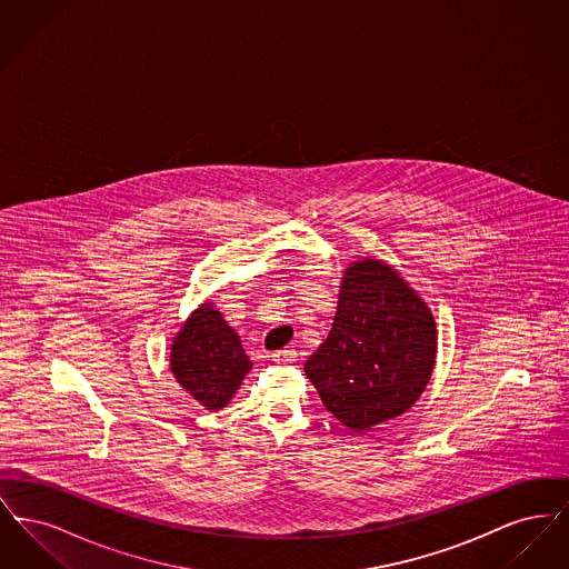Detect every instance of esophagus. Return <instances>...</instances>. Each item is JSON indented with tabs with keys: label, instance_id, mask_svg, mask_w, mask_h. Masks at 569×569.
<instances>
[{
	"label": "esophagus",
	"instance_id": "esophagus-1",
	"mask_svg": "<svg viewBox=\"0 0 569 569\" xmlns=\"http://www.w3.org/2000/svg\"><path fill=\"white\" fill-rule=\"evenodd\" d=\"M274 362H279V365H286V362H295L297 360V352L295 350H279V352H274L271 356Z\"/></svg>",
	"mask_w": 569,
	"mask_h": 569
}]
</instances>
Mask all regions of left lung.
<instances>
[{
  "label": "left lung",
  "mask_w": 569,
  "mask_h": 569,
  "mask_svg": "<svg viewBox=\"0 0 569 569\" xmlns=\"http://www.w3.org/2000/svg\"><path fill=\"white\" fill-rule=\"evenodd\" d=\"M435 352L431 309L392 267L360 260L346 271L335 322L305 376L341 425L365 431L418 401Z\"/></svg>",
  "instance_id": "1"
}]
</instances>
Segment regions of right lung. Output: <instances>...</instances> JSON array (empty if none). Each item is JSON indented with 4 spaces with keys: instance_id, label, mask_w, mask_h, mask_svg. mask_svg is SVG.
Here are the masks:
<instances>
[{
    "instance_id": "1",
    "label": "right lung",
    "mask_w": 569,
    "mask_h": 569,
    "mask_svg": "<svg viewBox=\"0 0 569 569\" xmlns=\"http://www.w3.org/2000/svg\"><path fill=\"white\" fill-rule=\"evenodd\" d=\"M170 369L200 406L213 411L226 407L239 390L251 360L213 302H204L174 337Z\"/></svg>"
}]
</instances>
